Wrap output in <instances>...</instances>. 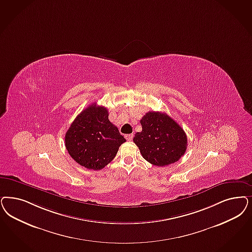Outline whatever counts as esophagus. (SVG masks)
I'll return each instance as SVG.
<instances>
[{
	"instance_id": "1",
	"label": "esophagus",
	"mask_w": 252,
	"mask_h": 252,
	"mask_svg": "<svg viewBox=\"0 0 252 252\" xmlns=\"http://www.w3.org/2000/svg\"><path fill=\"white\" fill-rule=\"evenodd\" d=\"M125 137H126V139L130 141V140H132V139H133V134H128V135H126Z\"/></svg>"
}]
</instances>
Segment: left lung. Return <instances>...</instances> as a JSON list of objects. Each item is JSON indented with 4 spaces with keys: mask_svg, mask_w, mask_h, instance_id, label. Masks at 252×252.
Listing matches in <instances>:
<instances>
[{
    "mask_svg": "<svg viewBox=\"0 0 252 252\" xmlns=\"http://www.w3.org/2000/svg\"><path fill=\"white\" fill-rule=\"evenodd\" d=\"M141 132L134 142L149 163L164 166L177 162L187 149V136L180 125L166 113L149 112L140 120Z\"/></svg>",
    "mask_w": 252,
    "mask_h": 252,
    "instance_id": "left-lung-1",
    "label": "left lung"
}]
</instances>
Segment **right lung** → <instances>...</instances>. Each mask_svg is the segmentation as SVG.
<instances>
[{
	"mask_svg": "<svg viewBox=\"0 0 252 252\" xmlns=\"http://www.w3.org/2000/svg\"><path fill=\"white\" fill-rule=\"evenodd\" d=\"M108 116L105 107L93 103L71 123L65 135V146L79 165L93 170L102 169L126 142Z\"/></svg>",
	"mask_w": 252,
	"mask_h": 252,
	"instance_id": "1",
	"label": "right lung"
}]
</instances>
